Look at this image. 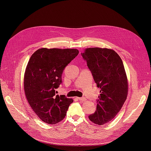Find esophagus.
I'll use <instances>...</instances> for the list:
<instances>
[{"instance_id":"34e87169","label":"esophagus","mask_w":151,"mask_h":151,"mask_svg":"<svg viewBox=\"0 0 151 151\" xmlns=\"http://www.w3.org/2000/svg\"><path fill=\"white\" fill-rule=\"evenodd\" d=\"M78 99L79 100H81V101H85V100H86V99L85 97H78Z\"/></svg>"}]
</instances>
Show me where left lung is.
<instances>
[{
	"label": "left lung",
	"mask_w": 151,
	"mask_h": 151,
	"mask_svg": "<svg viewBox=\"0 0 151 151\" xmlns=\"http://www.w3.org/2000/svg\"><path fill=\"white\" fill-rule=\"evenodd\" d=\"M81 55L100 89L96 111L89 119L96 124L104 125L115 117L127 96L128 83L123 62L114 50L107 48L90 47Z\"/></svg>",
	"instance_id": "obj_1"
}]
</instances>
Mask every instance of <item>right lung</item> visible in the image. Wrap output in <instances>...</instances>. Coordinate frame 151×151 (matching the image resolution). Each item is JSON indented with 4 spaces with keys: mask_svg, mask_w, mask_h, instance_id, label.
Here are the masks:
<instances>
[{
    "mask_svg": "<svg viewBox=\"0 0 151 151\" xmlns=\"http://www.w3.org/2000/svg\"><path fill=\"white\" fill-rule=\"evenodd\" d=\"M76 49L37 50L26 69L24 88L27 101L42 121L49 124L61 121L73 100L65 95H57L62 75L67 65L76 57Z\"/></svg>",
    "mask_w": 151,
    "mask_h": 151,
    "instance_id": "right-lung-1",
    "label": "right lung"
}]
</instances>
